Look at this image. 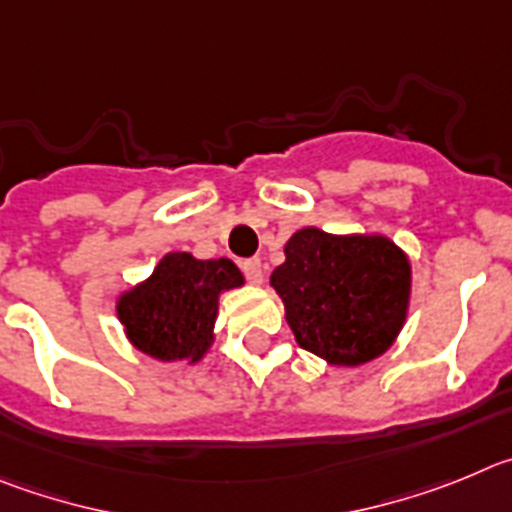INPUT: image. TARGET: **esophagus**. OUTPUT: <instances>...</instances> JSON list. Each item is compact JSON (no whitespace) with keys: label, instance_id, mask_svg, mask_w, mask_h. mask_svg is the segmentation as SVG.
Masks as SVG:
<instances>
[{"label":"esophagus","instance_id":"34e87169","mask_svg":"<svg viewBox=\"0 0 512 512\" xmlns=\"http://www.w3.org/2000/svg\"><path fill=\"white\" fill-rule=\"evenodd\" d=\"M242 273H245V278L250 280L252 285H260L262 283V262H260V257H250V260L242 262Z\"/></svg>","mask_w":512,"mask_h":512}]
</instances>
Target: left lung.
<instances>
[{"label":"left lung","instance_id":"obj_1","mask_svg":"<svg viewBox=\"0 0 512 512\" xmlns=\"http://www.w3.org/2000/svg\"><path fill=\"white\" fill-rule=\"evenodd\" d=\"M270 285L296 342L329 365L357 367L388 352L411 301V262L380 234L298 229Z\"/></svg>","mask_w":512,"mask_h":512}]
</instances>
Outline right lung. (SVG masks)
<instances>
[{"instance_id": "obj_1", "label": "right lung", "mask_w": 512, "mask_h": 512, "mask_svg": "<svg viewBox=\"0 0 512 512\" xmlns=\"http://www.w3.org/2000/svg\"><path fill=\"white\" fill-rule=\"evenodd\" d=\"M245 285L232 260H196L188 252H168L153 275L124 290L117 316L124 334L140 352L176 362H199L214 342V321L224 290Z\"/></svg>"}]
</instances>
